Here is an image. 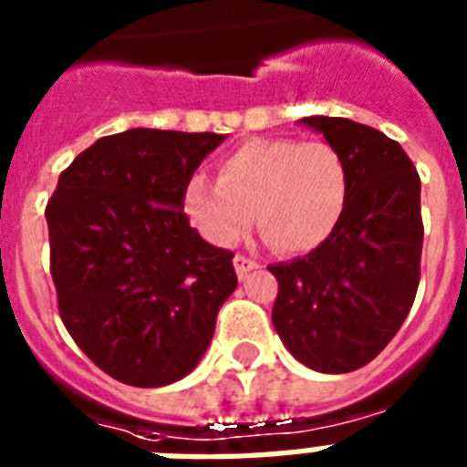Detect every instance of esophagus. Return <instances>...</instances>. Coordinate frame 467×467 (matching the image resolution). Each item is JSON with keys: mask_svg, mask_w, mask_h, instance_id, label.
<instances>
[{"mask_svg": "<svg viewBox=\"0 0 467 467\" xmlns=\"http://www.w3.org/2000/svg\"><path fill=\"white\" fill-rule=\"evenodd\" d=\"M233 262H234V271H237V276H240V278H244L249 274V271L259 266V264H256L254 259H249V256H244V254H237L233 259Z\"/></svg>", "mask_w": 467, "mask_h": 467, "instance_id": "1", "label": "esophagus"}]
</instances>
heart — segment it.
<instances>
[{
    "mask_svg": "<svg viewBox=\"0 0 467 467\" xmlns=\"http://www.w3.org/2000/svg\"><path fill=\"white\" fill-rule=\"evenodd\" d=\"M348 198L347 161L325 140L254 138L227 152L218 182L191 176L183 211L205 240L230 247L252 220L288 254L310 252L339 225Z\"/></svg>",
    "mask_w": 467,
    "mask_h": 467,
    "instance_id": "b5f03b06",
    "label": "heart"
}]
</instances>
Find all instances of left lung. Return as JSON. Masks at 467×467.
Returning <instances> with one entry per match:
<instances>
[{
  "label": "left lung",
  "instance_id": "8db88e82",
  "mask_svg": "<svg viewBox=\"0 0 467 467\" xmlns=\"http://www.w3.org/2000/svg\"><path fill=\"white\" fill-rule=\"evenodd\" d=\"M303 126L339 150L348 198L334 233L310 254L274 264V327L300 363L348 373L398 334L420 285L421 182L398 142L348 119L310 116Z\"/></svg>",
  "mask_w": 467,
  "mask_h": 467
}]
</instances>
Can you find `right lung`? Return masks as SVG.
<instances>
[{
  "mask_svg": "<svg viewBox=\"0 0 467 467\" xmlns=\"http://www.w3.org/2000/svg\"><path fill=\"white\" fill-rule=\"evenodd\" d=\"M223 140L152 128L109 135L75 157L47 201L62 322L120 383L189 376L237 288L233 252L208 244L183 213L186 183Z\"/></svg>",
  "mask_w": 467,
  "mask_h": 467,
  "instance_id": "obj_1",
  "label": "right lung"
}]
</instances>
